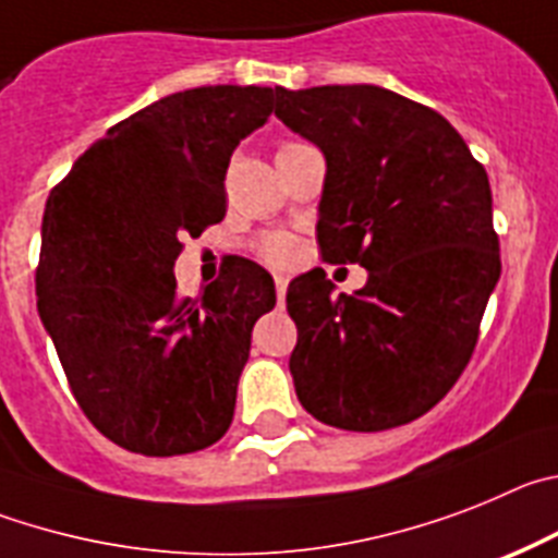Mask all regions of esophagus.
<instances>
[{"instance_id": "esophagus-1", "label": "esophagus", "mask_w": 558, "mask_h": 558, "mask_svg": "<svg viewBox=\"0 0 558 558\" xmlns=\"http://www.w3.org/2000/svg\"><path fill=\"white\" fill-rule=\"evenodd\" d=\"M286 286H289V278H283V275H275V291H278V300L286 298Z\"/></svg>"}]
</instances>
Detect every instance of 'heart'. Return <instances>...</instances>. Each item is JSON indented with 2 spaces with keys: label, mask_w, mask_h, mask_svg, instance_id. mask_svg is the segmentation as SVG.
Returning <instances> with one entry per match:
<instances>
[{
  "label": "heart",
  "mask_w": 558,
  "mask_h": 558,
  "mask_svg": "<svg viewBox=\"0 0 558 558\" xmlns=\"http://www.w3.org/2000/svg\"><path fill=\"white\" fill-rule=\"evenodd\" d=\"M298 147H305V144L303 142H280L278 155H275V158H280V155L291 153V149H298ZM255 253L267 260V264H275V267H291V264L300 258V242L289 233H267L258 239V244H255Z\"/></svg>",
  "instance_id": "heart-1"
}]
</instances>
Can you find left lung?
<instances>
[{
	"instance_id": "obj_1",
	"label": "left lung",
	"mask_w": 558,
	"mask_h": 558,
	"mask_svg": "<svg viewBox=\"0 0 558 558\" xmlns=\"http://www.w3.org/2000/svg\"><path fill=\"white\" fill-rule=\"evenodd\" d=\"M275 117L328 160L323 260L369 272L355 294L323 269L289 283L300 403L344 430L411 423L470 364L500 278L486 169L448 119L378 85L280 88Z\"/></svg>"
}]
</instances>
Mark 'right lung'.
<instances>
[{"label":"right lung","mask_w":558,"mask_h":558,"mask_svg":"<svg viewBox=\"0 0 558 558\" xmlns=\"http://www.w3.org/2000/svg\"><path fill=\"white\" fill-rule=\"evenodd\" d=\"M280 88L203 85L147 105L49 192L35 294L72 395L94 428L142 456L225 436L272 275L230 255L203 298L172 267L185 235L225 219V174Z\"/></svg>","instance_id":"add662e5"}]
</instances>
